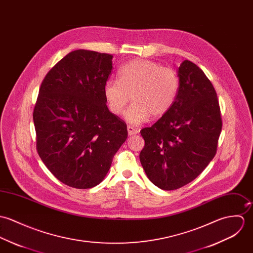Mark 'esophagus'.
I'll return each mask as SVG.
<instances>
[{
  "mask_svg": "<svg viewBox=\"0 0 253 253\" xmlns=\"http://www.w3.org/2000/svg\"><path fill=\"white\" fill-rule=\"evenodd\" d=\"M127 130H128V135L129 136H134V135L139 134V130L136 129L135 127H133V126H128Z\"/></svg>",
  "mask_w": 253,
  "mask_h": 253,
  "instance_id": "34e87169",
  "label": "esophagus"
}]
</instances>
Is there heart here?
<instances>
[{"label":"heart","instance_id":"b5f03b06","mask_svg":"<svg viewBox=\"0 0 253 253\" xmlns=\"http://www.w3.org/2000/svg\"><path fill=\"white\" fill-rule=\"evenodd\" d=\"M178 78L170 68L144 60L134 59L118 70V81L110 80L104 85V96L111 113L120 115L127 103L124 118L132 125L144 123L150 115L158 118L165 115L173 105Z\"/></svg>","mask_w":253,"mask_h":253}]
</instances>
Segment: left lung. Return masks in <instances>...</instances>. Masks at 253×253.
<instances>
[{
  "label": "left lung",
  "mask_w": 253,
  "mask_h": 253,
  "mask_svg": "<svg viewBox=\"0 0 253 253\" xmlns=\"http://www.w3.org/2000/svg\"><path fill=\"white\" fill-rule=\"evenodd\" d=\"M176 74L179 85L170 110L140 130L141 166L163 190L180 188L196 178L213 159L222 128L216 92L205 73L184 60Z\"/></svg>",
  "instance_id": "1"
}]
</instances>
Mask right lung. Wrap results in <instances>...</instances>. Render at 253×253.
<instances>
[{"mask_svg": "<svg viewBox=\"0 0 253 253\" xmlns=\"http://www.w3.org/2000/svg\"><path fill=\"white\" fill-rule=\"evenodd\" d=\"M112 70V55L79 49L61 59L41 85L33 113L38 153L71 187L101 183L128 137L125 122L106 105Z\"/></svg>", "mask_w": 253, "mask_h": 253, "instance_id": "1", "label": "right lung"}]
</instances>
